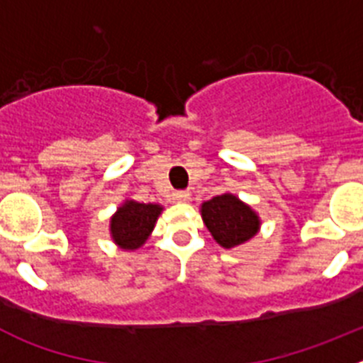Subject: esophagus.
<instances>
[{
  "mask_svg": "<svg viewBox=\"0 0 363 363\" xmlns=\"http://www.w3.org/2000/svg\"><path fill=\"white\" fill-rule=\"evenodd\" d=\"M174 200L179 201V203H185V201L191 200V192H189V191L174 192Z\"/></svg>",
  "mask_w": 363,
  "mask_h": 363,
  "instance_id": "1",
  "label": "esophagus"
}]
</instances>
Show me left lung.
<instances>
[{"mask_svg":"<svg viewBox=\"0 0 363 363\" xmlns=\"http://www.w3.org/2000/svg\"><path fill=\"white\" fill-rule=\"evenodd\" d=\"M200 213L214 242L223 249L243 245L255 238L262 227L258 213L230 192L203 201Z\"/></svg>","mask_w":363,"mask_h":363,"instance_id":"1","label":"left lung"}]
</instances>
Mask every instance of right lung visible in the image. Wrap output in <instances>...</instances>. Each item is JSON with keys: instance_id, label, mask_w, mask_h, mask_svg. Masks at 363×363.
Wrapping results in <instances>:
<instances>
[{"instance_id": "add662e5", "label": "right lung", "mask_w": 363, "mask_h": 363, "mask_svg": "<svg viewBox=\"0 0 363 363\" xmlns=\"http://www.w3.org/2000/svg\"><path fill=\"white\" fill-rule=\"evenodd\" d=\"M162 213L163 207L160 203L125 200L111 216L108 233L112 242L123 251H138L145 245Z\"/></svg>"}]
</instances>
